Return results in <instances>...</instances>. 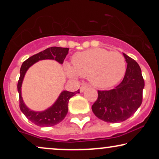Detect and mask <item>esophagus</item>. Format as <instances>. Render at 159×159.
<instances>
[{
    "mask_svg": "<svg viewBox=\"0 0 159 159\" xmlns=\"http://www.w3.org/2000/svg\"><path fill=\"white\" fill-rule=\"evenodd\" d=\"M88 87H89V84H82L81 86V87H80V92L81 93L84 92V91L87 88H88Z\"/></svg>",
    "mask_w": 159,
    "mask_h": 159,
    "instance_id": "esophagus-1",
    "label": "esophagus"
}]
</instances>
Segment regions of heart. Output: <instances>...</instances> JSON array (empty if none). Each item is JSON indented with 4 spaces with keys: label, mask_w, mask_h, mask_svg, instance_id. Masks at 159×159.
I'll return each instance as SVG.
<instances>
[{
    "label": "heart",
    "mask_w": 159,
    "mask_h": 159,
    "mask_svg": "<svg viewBox=\"0 0 159 159\" xmlns=\"http://www.w3.org/2000/svg\"><path fill=\"white\" fill-rule=\"evenodd\" d=\"M72 66L66 64L70 77L88 76L89 81L98 88H107L117 84L125 72L124 57L117 52L93 48L78 52L72 57Z\"/></svg>",
    "instance_id": "b5f03b06"
}]
</instances>
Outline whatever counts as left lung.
<instances>
[{"mask_svg":"<svg viewBox=\"0 0 159 159\" xmlns=\"http://www.w3.org/2000/svg\"><path fill=\"white\" fill-rule=\"evenodd\" d=\"M127 68L123 81L110 90H98V98L92 111L107 123H120L129 119L140 106L144 80L138 63L123 53Z\"/></svg>","mask_w":159,"mask_h":159,"instance_id":"1","label":"left lung"}]
</instances>
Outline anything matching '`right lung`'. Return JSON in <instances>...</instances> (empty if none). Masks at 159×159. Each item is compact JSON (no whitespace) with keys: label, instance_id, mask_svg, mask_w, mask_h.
I'll return each mask as SVG.
<instances>
[{"label":"right lung","instance_id":"add662e5","mask_svg":"<svg viewBox=\"0 0 159 159\" xmlns=\"http://www.w3.org/2000/svg\"><path fill=\"white\" fill-rule=\"evenodd\" d=\"M68 53V48L51 47L29 57L24 62L20 69V77L17 85L18 92L19 94L20 109L27 119L38 126L49 127L61 123L64 119L68 112V103L70 98L75 94L79 93L80 91L78 90L75 92H69V91L63 90L60 94L59 97L56 100L54 105H52L48 109L43 111H34L29 109L26 106L21 96V85H22L24 77L27 69L36 62L42 60L49 59L55 60L56 61L62 64Z\"/></svg>","mask_w":159,"mask_h":159}]
</instances>
